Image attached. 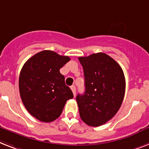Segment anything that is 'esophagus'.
<instances>
[{
    "mask_svg": "<svg viewBox=\"0 0 149 149\" xmlns=\"http://www.w3.org/2000/svg\"><path fill=\"white\" fill-rule=\"evenodd\" d=\"M71 91H72V92H73V95L74 96H75L76 95V88L74 85H72V86H71Z\"/></svg>",
    "mask_w": 149,
    "mask_h": 149,
    "instance_id": "obj_1",
    "label": "esophagus"
}]
</instances>
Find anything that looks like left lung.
I'll return each mask as SVG.
<instances>
[{
	"instance_id": "left-lung-1",
	"label": "left lung",
	"mask_w": 149,
	"mask_h": 149,
	"mask_svg": "<svg viewBox=\"0 0 149 149\" xmlns=\"http://www.w3.org/2000/svg\"><path fill=\"white\" fill-rule=\"evenodd\" d=\"M84 70L85 91L76 101L81 120L97 127L111 120L120 108L125 91L122 68L104 53L79 57Z\"/></svg>"
}]
</instances>
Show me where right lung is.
I'll return each mask as SVG.
<instances>
[{"instance_id":"1","label":"right lung","mask_w":149,"mask_h":149,"mask_svg":"<svg viewBox=\"0 0 149 149\" xmlns=\"http://www.w3.org/2000/svg\"><path fill=\"white\" fill-rule=\"evenodd\" d=\"M70 61L52 51L37 53L25 62L19 77V91L27 111L43 122L57 119L74 97L60 69Z\"/></svg>"}]
</instances>
